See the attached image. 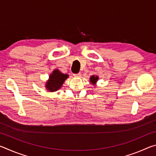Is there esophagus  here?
I'll list each match as a JSON object with an SVG mask.
<instances>
[{
	"mask_svg": "<svg viewBox=\"0 0 156 156\" xmlns=\"http://www.w3.org/2000/svg\"><path fill=\"white\" fill-rule=\"evenodd\" d=\"M73 76H74V77H76V78H80V77H81V74L80 73H76V74H73Z\"/></svg>",
	"mask_w": 156,
	"mask_h": 156,
	"instance_id": "obj_1",
	"label": "esophagus"
}]
</instances>
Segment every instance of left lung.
<instances>
[{
    "label": "left lung",
    "instance_id": "8db88e82",
    "mask_svg": "<svg viewBox=\"0 0 156 156\" xmlns=\"http://www.w3.org/2000/svg\"><path fill=\"white\" fill-rule=\"evenodd\" d=\"M98 76H96V75H93L90 76V78H89V82H90V83L91 84H93L94 86H96V83H97V81L98 80Z\"/></svg>",
    "mask_w": 156,
    "mask_h": 156
}]
</instances>
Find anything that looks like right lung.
Masks as SVG:
<instances>
[{"mask_svg": "<svg viewBox=\"0 0 156 156\" xmlns=\"http://www.w3.org/2000/svg\"><path fill=\"white\" fill-rule=\"evenodd\" d=\"M69 78L67 73H63L59 69H56L50 73L49 80L45 83L46 89L50 92L56 91L62 87L65 80Z\"/></svg>", "mask_w": 156, "mask_h": 156, "instance_id": "obj_1", "label": "right lung"}]
</instances>
